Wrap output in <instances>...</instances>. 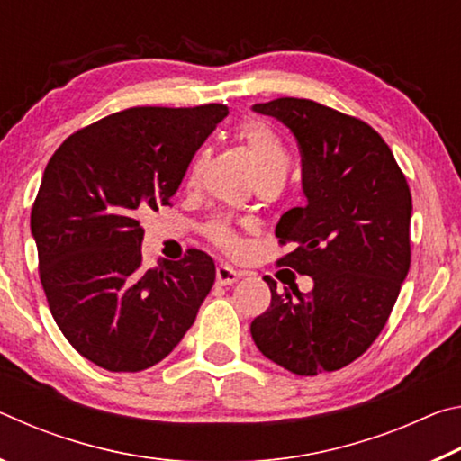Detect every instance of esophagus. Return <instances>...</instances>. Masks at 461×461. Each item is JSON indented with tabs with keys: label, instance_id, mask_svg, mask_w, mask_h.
I'll return each mask as SVG.
<instances>
[{
	"label": "esophagus",
	"instance_id": "34e87169",
	"mask_svg": "<svg viewBox=\"0 0 461 461\" xmlns=\"http://www.w3.org/2000/svg\"><path fill=\"white\" fill-rule=\"evenodd\" d=\"M240 276H241L240 272L233 270L231 267H228V264H220V267H217V270H215L217 285H221V286H230L233 283H238Z\"/></svg>",
	"mask_w": 461,
	"mask_h": 461
}]
</instances>
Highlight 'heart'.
I'll use <instances>...</instances> for the list:
<instances>
[{
  "mask_svg": "<svg viewBox=\"0 0 461 461\" xmlns=\"http://www.w3.org/2000/svg\"><path fill=\"white\" fill-rule=\"evenodd\" d=\"M238 136L241 142H244V146L248 148V154L254 162V168H256V173H258V178L264 175H272V173L286 175L288 154L285 150L283 142H280L278 136L268 126H264V123H260V122H248L240 128ZM203 160H205V156L199 154L193 162L191 173H189L191 186L197 185V181H199ZM207 236L212 238L213 244L230 249V252H238V249L241 248L238 236L231 230V225L223 220L209 223Z\"/></svg>",
  "mask_w": 461,
  "mask_h": 461,
  "instance_id": "b5f03b06",
  "label": "heart"
}]
</instances>
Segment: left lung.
Returning <instances> with one entry per match:
<instances>
[{
  "mask_svg": "<svg viewBox=\"0 0 461 461\" xmlns=\"http://www.w3.org/2000/svg\"><path fill=\"white\" fill-rule=\"evenodd\" d=\"M293 131L307 203L276 223L294 249L278 264L313 278L293 294L270 286V307L249 331L288 372L315 376L360 357L378 338L411 267L412 199L393 152L362 120L311 99L252 105Z\"/></svg>",
  "mask_w": 461,
  "mask_h": 461,
  "instance_id": "8db88e82",
  "label": "left lung"
}]
</instances>
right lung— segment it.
<instances>
[{"mask_svg": "<svg viewBox=\"0 0 461 461\" xmlns=\"http://www.w3.org/2000/svg\"><path fill=\"white\" fill-rule=\"evenodd\" d=\"M228 107H131L75 131L46 165L32 207L41 280L68 343L109 372L173 352L215 283L201 249L142 267L138 217L168 205Z\"/></svg>", "mask_w": 461, "mask_h": 461, "instance_id": "1", "label": "right lung"}]
</instances>
